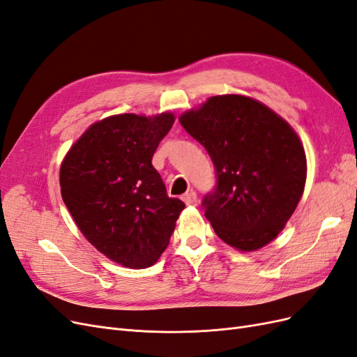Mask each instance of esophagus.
Masks as SVG:
<instances>
[{
  "label": "esophagus",
  "instance_id": "obj_1",
  "mask_svg": "<svg viewBox=\"0 0 357 357\" xmlns=\"http://www.w3.org/2000/svg\"><path fill=\"white\" fill-rule=\"evenodd\" d=\"M183 198V201L186 202V205H197L198 204V198H197V193L193 192V190H190V192H188V193H185V195L181 197Z\"/></svg>",
  "mask_w": 357,
  "mask_h": 357
}]
</instances>
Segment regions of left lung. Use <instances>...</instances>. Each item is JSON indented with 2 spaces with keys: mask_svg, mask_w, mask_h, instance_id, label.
Returning <instances> with one entry per match:
<instances>
[{
  "mask_svg": "<svg viewBox=\"0 0 357 357\" xmlns=\"http://www.w3.org/2000/svg\"><path fill=\"white\" fill-rule=\"evenodd\" d=\"M178 121L213 160L218 178L202 207L214 232L241 252L271 243L305 188L307 158L296 132L243 95L211 96Z\"/></svg>",
  "mask_w": 357,
  "mask_h": 357,
  "instance_id": "left-lung-1",
  "label": "left lung"
}]
</instances>
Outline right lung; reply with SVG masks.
Returning <instances> with one entry per match:
<instances>
[{"label":"right lung","mask_w":357,"mask_h":357,"mask_svg":"<svg viewBox=\"0 0 357 357\" xmlns=\"http://www.w3.org/2000/svg\"><path fill=\"white\" fill-rule=\"evenodd\" d=\"M172 123V113L105 117L62 160L61 195L75 225L96 250L128 268L158 261L185 208L152 165Z\"/></svg>","instance_id":"right-lung-1"}]
</instances>
